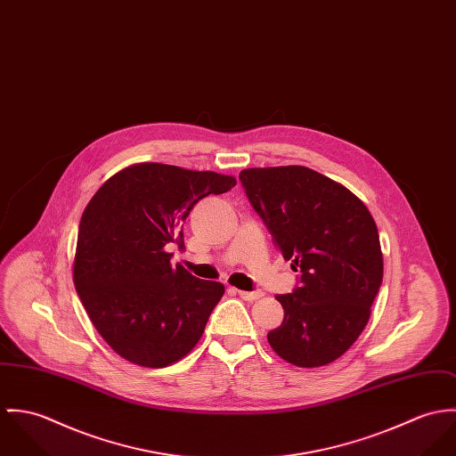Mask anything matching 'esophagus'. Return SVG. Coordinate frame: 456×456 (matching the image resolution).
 Here are the masks:
<instances>
[{"instance_id": "esophagus-1", "label": "esophagus", "mask_w": 456, "mask_h": 456, "mask_svg": "<svg viewBox=\"0 0 456 456\" xmlns=\"http://www.w3.org/2000/svg\"><path fill=\"white\" fill-rule=\"evenodd\" d=\"M236 292H238V296H240L241 299H245V301H256V299H260V297L264 296V292H260V290H253V292L236 290Z\"/></svg>"}]
</instances>
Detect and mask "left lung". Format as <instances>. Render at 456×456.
Segmentation results:
<instances>
[{
  "label": "left lung",
  "mask_w": 456,
  "mask_h": 456,
  "mask_svg": "<svg viewBox=\"0 0 456 456\" xmlns=\"http://www.w3.org/2000/svg\"><path fill=\"white\" fill-rule=\"evenodd\" d=\"M240 180L283 258L301 271L292 294L276 297L285 318L267 334L271 348L297 367L334 362L362 334L383 281L372 215L304 166L243 169Z\"/></svg>",
  "instance_id": "8db88e82"
}]
</instances>
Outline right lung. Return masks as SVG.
I'll use <instances>...</instances> for the list:
<instances>
[{"label":"right lung","mask_w":456,"mask_h":456,"mask_svg":"<svg viewBox=\"0 0 456 456\" xmlns=\"http://www.w3.org/2000/svg\"><path fill=\"white\" fill-rule=\"evenodd\" d=\"M236 185L232 176L145 162L111 176L87 204L73 281L93 325L126 360L166 367L203 336L225 289L171 267L194 204Z\"/></svg>","instance_id":"obj_1"}]
</instances>
